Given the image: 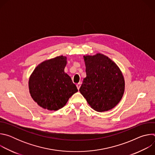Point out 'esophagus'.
<instances>
[{"instance_id":"obj_1","label":"esophagus","mask_w":155,"mask_h":155,"mask_svg":"<svg viewBox=\"0 0 155 155\" xmlns=\"http://www.w3.org/2000/svg\"><path fill=\"white\" fill-rule=\"evenodd\" d=\"M80 86H81V83H78L77 84V88H78V90L80 89Z\"/></svg>"}]
</instances>
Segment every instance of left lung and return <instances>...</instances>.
<instances>
[{"instance_id":"obj_1","label":"left lung","mask_w":155,"mask_h":155,"mask_svg":"<svg viewBox=\"0 0 155 155\" xmlns=\"http://www.w3.org/2000/svg\"><path fill=\"white\" fill-rule=\"evenodd\" d=\"M86 77L80 92L97 112L108 111L121 99L124 80L118 65L107 56L98 53L84 56Z\"/></svg>"}]
</instances>
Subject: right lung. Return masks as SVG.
Here are the masks:
<instances>
[{"label": "right lung", "mask_w": 155, "mask_h": 155, "mask_svg": "<svg viewBox=\"0 0 155 155\" xmlns=\"http://www.w3.org/2000/svg\"><path fill=\"white\" fill-rule=\"evenodd\" d=\"M66 64L67 58L58 56L40 64L31 75V96L42 108L58 110L78 91L71 78L64 72Z\"/></svg>", "instance_id": "1"}]
</instances>
